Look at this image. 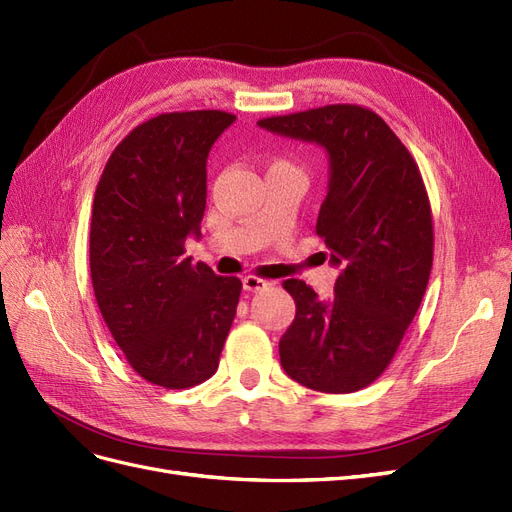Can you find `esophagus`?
I'll list each match as a JSON object with an SVG mask.
<instances>
[{"mask_svg": "<svg viewBox=\"0 0 512 512\" xmlns=\"http://www.w3.org/2000/svg\"><path fill=\"white\" fill-rule=\"evenodd\" d=\"M242 285H244V289H246V291H261V289H266L270 283H268V280L259 278V276L249 274V276H244V278H242Z\"/></svg>", "mask_w": 512, "mask_h": 512, "instance_id": "esophagus-1", "label": "esophagus"}]
</instances>
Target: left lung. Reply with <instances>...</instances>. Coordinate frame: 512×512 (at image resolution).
Returning <instances> with one entry per match:
<instances>
[{"label": "left lung", "mask_w": 512, "mask_h": 512, "mask_svg": "<svg viewBox=\"0 0 512 512\" xmlns=\"http://www.w3.org/2000/svg\"><path fill=\"white\" fill-rule=\"evenodd\" d=\"M329 155V187L317 234L340 266L334 298L304 280L283 287L295 319L278 342L280 364L323 393L368 387L391 364L430 280L434 223L417 161L370 108L329 104L257 121Z\"/></svg>", "instance_id": "1"}]
</instances>
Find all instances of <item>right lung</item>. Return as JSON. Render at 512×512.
I'll use <instances>...</instances> for the list:
<instances>
[{
    "instance_id": "1",
    "label": "right lung",
    "mask_w": 512,
    "mask_h": 512,
    "mask_svg": "<svg viewBox=\"0 0 512 512\" xmlns=\"http://www.w3.org/2000/svg\"><path fill=\"white\" fill-rule=\"evenodd\" d=\"M236 114L163 112L114 148L97 183L89 266L97 306L144 381L189 389L217 372L242 283L185 257L206 210V159Z\"/></svg>"
}]
</instances>
